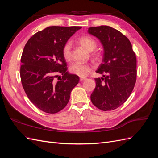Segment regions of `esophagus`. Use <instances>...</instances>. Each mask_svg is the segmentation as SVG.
Returning <instances> with one entry per match:
<instances>
[{
  "mask_svg": "<svg viewBox=\"0 0 158 158\" xmlns=\"http://www.w3.org/2000/svg\"><path fill=\"white\" fill-rule=\"evenodd\" d=\"M85 79H86L85 78H80V82H82V81H84V80H85Z\"/></svg>",
  "mask_w": 158,
  "mask_h": 158,
  "instance_id": "34e87169",
  "label": "esophagus"
}]
</instances>
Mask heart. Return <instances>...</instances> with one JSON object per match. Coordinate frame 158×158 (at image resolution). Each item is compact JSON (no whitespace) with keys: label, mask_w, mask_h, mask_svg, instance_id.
<instances>
[{"label":"heart","mask_w":158,"mask_h":158,"mask_svg":"<svg viewBox=\"0 0 158 158\" xmlns=\"http://www.w3.org/2000/svg\"><path fill=\"white\" fill-rule=\"evenodd\" d=\"M79 44L88 51H92L96 47V42L92 37L89 36H82L78 39ZM71 48L72 44L69 41L65 44L63 49V54L64 58L66 60L71 59ZM92 70V66L88 64L82 63H75L72 64L70 67L71 73L77 75L81 77L87 76Z\"/></svg>","instance_id":"obj_1"}]
</instances>
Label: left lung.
<instances>
[{
	"mask_svg": "<svg viewBox=\"0 0 158 158\" xmlns=\"http://www.w3.org/2000/svg\"><path fill=\"white\" fill-rule=\"evenodd\" d=\"M88 32L98 38L103 48L102 63L96 70L103 77L95 79L91 101L102 111H111L127 101L135 87L136 55L128 38L111 27H89Z\"/></svg>",
	"mask_w": 158,
	"mask_h": 158,
	"instance_id": "8db88e82",
	"label": "left lung"
}]
</instances>
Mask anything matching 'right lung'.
<instances>
[{
  "label": "right lung",
  "instance_id": "1",
  "mask_svg": "<svg viewBox=\"0 0 158 158\" xmlns=\"http://www.w3.org/2000/svg\"><path fill=\"white\" fill-rule=\"evenodd\" d=\"M81 27H48L33 35L23 48L20 67L22 86L30 101L45 113H56L64 109L72 90L79 82L77 75L67 71L63 49ZM57 73L63 75L59 81L54 80Z\"/></svg>",
  "mask_w": 158,
  "mask_h": 158
}]
</instances>
